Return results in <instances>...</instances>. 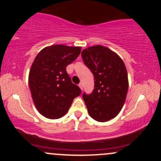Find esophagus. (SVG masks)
<instances>
[{
  "label": "esophagus",
  "instance_id": "34e87169",
  "mask_svg": "<svg viewBox=\"0 0 161 161\" xmlns=\"http://www.w3.org/2000/svg\"><path fill=\"white\" fill-rule=\"evenodd\" d=\"M79 88H81V89H83V86H82V83H79Z\"/></svg>",
  "mask_w": 161,
  "mask_h": 161
}]
</instances>
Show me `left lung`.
Returning a JSON list of instances; mask_svg holds the SVG:
<instances>
[{"label": "left lung", "instance_id": "obj_1", "mask_svg": "<svg viewBox=\"0 0 161 161\" xmlns=\"http://www.w3.org/2000/svg\"><path fill=\"white\" fill-rule=\"evenodd\" d=\"M82 58L95 79L92 93L82 95L88 114L96 121L110 120L121 110L128 92L124 63L116 53L101 45L83 50Z\"/></svg>", "mask_w": 161, "mask_h": 161}]
</instances>
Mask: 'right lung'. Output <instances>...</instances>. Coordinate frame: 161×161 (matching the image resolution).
Wrapping results in <instances>:
<instances>
[{
	"mask_svg": "<svg viewBox=\"0 0 161 161\" xmlns=\"http://www.w3.org/2000/svg\"><path fill=\"white\" fill-rule=\"evenodd\" d=\"M80 52L81 47L57 45L45 47L35 58L29 72V88L36 108L46 118L62 117L82 93L66 69Z\"/></svg>",
	"mask_w": 161,
	"mask_h": 161,
	"instance_id": "obj_1",
	"label": "right lung"
}]
</instances>
